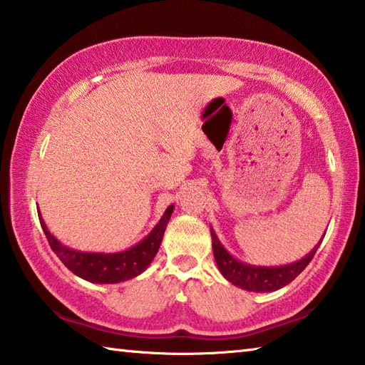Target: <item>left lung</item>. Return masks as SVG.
Listing matches in <instances>:
<instances>
[{
  "label": "left lung",
  "instance_id": "left-lung-1",
  "mask_svg": "<svg viewBox=\"0 0 365 365\" xmlns=\"http://www.w3.org/2000/svg\"><path fill=\"white\" fill-rule=\"evenodd\" d=\"M210 236L217 267L225 279L236 287L247 290V292H274V290H279L292 282L308 267V263L313 260L316 250L321 246L326 233L322 235L321 241L316 244L313 250H309V254L294 263L279 264V267H257V264L244 263L225 249L212 227Z\"/></svg>",
  "mask_w": 365,
  "mask_h": 365
}]
</instances>
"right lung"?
<instances>
[{
    "mask_svg": "<svg viewBox=\"0 0 365 365\" xmlns=\"http://www.w3.org/2000/svg\"><path fill=\"white\" fill-rule=\"evenodd\" d=\"M172 212H174V204H170L165 209L160 222L140 242H137L130 249L110 252V254L107 252H84L65 246L54 235H51L43 220L41 212H38V217L44 235L51 244V249L56 252V255L61 258V262L71 273L94 284H118L142 274L150 267V263L153 262L158 250H160Z\"/></svg>",
    "mask_w": 365,
    "mask_h": 365,
    "instance_id": "right-lung-1",
    "label": "right lung"
}]
</instances>
